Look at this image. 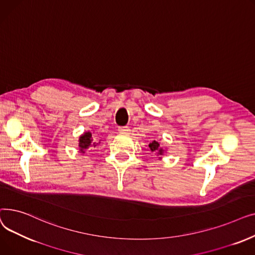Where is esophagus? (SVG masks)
I'll return each instance as SVG.
<instances>
[{
    "label": "esophagus",
    "mask_w": 255,
    "mask_h": 255,
    "mask_svg": "<svg viewBox=\"0 0 255 255\" xmlns=\"http://www.w3.org/2000/svg\"><path fill=\"white\" fill-rule=\"evenodd\" d=\"M119 132L120 133H124V134H126V133H129L130 129L128 126H123V127H119Z\"/></svg>",
    "instance_id": "1"
}]
</instances>
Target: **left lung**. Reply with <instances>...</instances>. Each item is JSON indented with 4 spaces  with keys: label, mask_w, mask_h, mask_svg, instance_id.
<instances>
[{
    "label": "left lung",
    "mask_w": 255,
    "mask_h": 255,
    "mask_svg": "<svg viewBox=\"0 0 255 255\" xmlns=\"http://www.w3.org/2000/svg\"><path fill=\"white\" fill-rule=\"evenodd\" d=\"M149 148L151 149L152 152H156L158 155H163L164 153L163 148H161V146H160V143L156 140H153L152 142H150Z\"/></svg>",
    "instance_id": "1"
}]
</instances>
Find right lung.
Listing matches in <instances>:
<instances>
[{
	"instance_id": "obj_1",
	"label": "right lung",
	"mask_w": 255,
	"mask_h": 255,
	"mask_svg": "<svg viewBox=\"0 0 255 255\" xmlns=\"http://www.w3.org/2000/svg\"><path fill=\"white\" fill-rule=\"evenodd\" d=\"M97 145L96 141H93V136L92 133L90 131L85 132L84 134L79 137V142H78V146H79V152L80 153H85V151L89 148H95Z\"/></svg>"
}]
</instances>
